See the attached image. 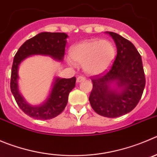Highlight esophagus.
<instances>
[{
    "label": "esophagus",
    "instance_id": "obj_1",
    "mask_svg": "<svg viewBox=\"0 0 157 157\" xmlns=\"http://www.w3.org/2000/svg\"><path fill=\"white\" fill-rule=\"evenodd\" d=\"M86 80L85 77H83V76H79V77H77V83H80L81 81H83V80Z\"/></svg>",
    "mask_w": 157,
    "mask_h": 157
}]
</instances>
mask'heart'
<instances>
[{
	"label": "heart",
	"instance_id": "1",
	"mask_svg": "<svg viewBox=\"0 0 157 157\" xmlns=\"http://www.w3.org/2000/svg\"><path fill=\"white\" fill-rule=\"evenodd\" d=\"M116 49L112 42L101 39L84 40L70 49L74 62L83 64V70L91 75L100 74L108 70L115 60ZM70 64H74L71 60Z\"/></svg>",
	"mask_w": 157,
	"mask_h": 157
}]
</instances>
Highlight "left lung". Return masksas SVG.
I'll list each match as a JSON object with an SVG mask.
<instances>
[{"mask_svg": "<svg viewBox=\"0 0 157 157\" xmlns=\"http://www.w3.org/2000/svg\"><path fill=\"white\" fill-rule=\"evenodd\" d=\"M114 39L117 56L112 67L92 78L93 89L89 101L96 113L117 118L130 112L137 105L146 84L140 54L128 39L106 32Z\"/></svg>", "mask_w": 157, "mask_h": 157, "instance_id": "1", "label": "left lung"}]
</instances>
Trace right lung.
I'll use <instances>...</instances> for the list:
<instances>
[{
  "mask_svg": "<svg viewBox=\"0 0 157 157\" xmlns=\"http://www.w3.org/2000/svg\"><path fill=\"white\" fill-rule=\"evenodd\" d=\"M67 37L66 33L61 32H41L24 42L14 56L11 69V93L19 108L32 118L47 120L59 115L67 106L69 94L75 87L76 77H55L45 100L39 105H32L25 100L19 91V67L26 58L34 55L48 56L55 60L62 62Z\"/></svg>",
  "mask_w": 157,
  "mask_h": 157,
  "instance_id": "obj_1",
  "label": "right lung"
}]
</instances>
